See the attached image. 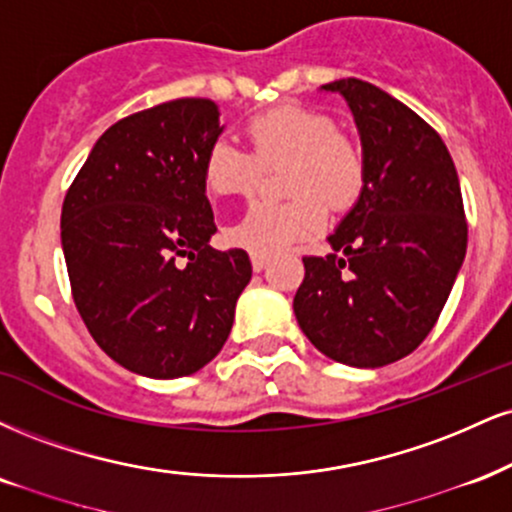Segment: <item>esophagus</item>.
Listing matches in <instances>:
<instances>
[{"label":"esophagus","instance_id":"1","mask_svg":"<svg viewBox=\"0 0 512 512\" xmlns=\"http://www.w3.org/2000/svg\"><path fill=\"white\" fill-rule=\"evenodd\" d=\"M250 262H252V269H255V272H262V269L267 267V257H262V255H250Z\"/></svg>","mask_w":512,"mask_h":512}]
</instances>
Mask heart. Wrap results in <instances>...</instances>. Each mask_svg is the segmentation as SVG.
Returning <instances> with one entry per match:
<instances>
[{
    "label": "heart",
    "instance_id": "1",
    "mask_svg": "<svg viewBox=\"0 0 512 512\" xmlns=\"http://www.w3.org/2000/svg\"><path fill=\"white\" fill-rule=\"evenodd\" d=\"M250 152L219 138L207 147L202 178L214 195H248L260 178V166L288 162L286 193L293 200L255 202L226 229V238L250 255H276L315 236L326 224L324 204L336 212L360 200L367 181L362 147L326 112L305 104H281L248 123Z\"/></svg>",
    "mask_w": 512,
    "mask_h": 512
}]
</instances>
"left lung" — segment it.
Instances as JSON below:
<instances>
[{"mask_svg":"<svg viewBox=\"0 0 512 512\" xmlns=\"http://www.w3.org/2000/svg\"><path fill=\"white\" fill-rule=\"evenodd\" d=\"M322 90L346 97L367 181L329 236L334 252L303 257L293 312L326 357L384 367L427 338L463 267L467 221L458 171L441 135L389 92L360 78Z\"/></svg>","mask_w":512,"mask_h":512,"instance_id":"8db88e82","label":"left lung"}]
</instances>
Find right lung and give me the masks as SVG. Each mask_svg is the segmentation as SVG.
Segmentation results:
<instances>
[{
    "instance_id": "add662e5",
    "label": "right lung",
    "mask_w": 512,
    "mask_h": 512,
    "mask_svg": "<svg viewBox=\"0 0 512 512\" xmlns=\"http://www.w3.org/2000/svg\"><path fill=\"white\" fill-rule=\"evenodd\" d=\"M219 107L183 97L102 133L61 207L73 303L104 353L150 379L214 360L248 286V252L214 250L202 159Z\"/></svg>"
}]
</instances>
